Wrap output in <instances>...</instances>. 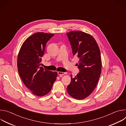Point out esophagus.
<instances>
[{"label": "esophagus", "mask_w": 126, "mask_h": 126, "mask_svg": "<svg viewBox=\"0 0 126 126\" xmlns=\"http://www.w3.org/2000/svg\"><path fill=\"white\" fill-rule=\"evenodd\" d=\"M66 73L65 72H58V74L60 76V77H62Z\"/></svg>", "instance_id": "esophagus-1"}]
</instances>
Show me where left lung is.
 Returning <instances> with one entry per match:
<instances>
[{
	"label": "left lung",
	"instance_id": "left-lung-1",
	"mask_svg": "<svg viewBox=\"0 0 126 126\" xmlns=\"http://www.w3.org/2000/svg\"><path fill=\"white\" fill-rule=\"evenodd\" d=\"M72 48L73 55L80 58V72L67 87L69 95L74 99L82 100L94 90L101 73L102 60L99 46L92 36L80 31L66 33Z\"/></svg>",
	"mask_w": 126,
	"mask_h": 126
}]
</instances>
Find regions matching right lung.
<instances>
[{"mask_svg": "<svg viewBox=\"0 0 126 126\" xmlns=\"http://www.w3.org/2000/svg\"><path fill=\"white\" fill-rule=\"evenodd\" d=\"M54 34L37 32L23 43L17 57V68L23 82L34 95L42 97L51 91L57 73L44 69L41 58L48 41Z\"/></svg>", "mask_w": 126, "mask_h": 126, "instance_id": "1", "label": "right lung"}]
</instances>
